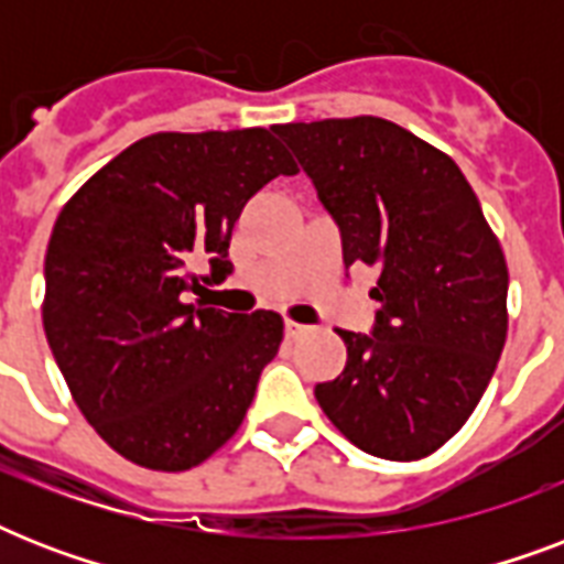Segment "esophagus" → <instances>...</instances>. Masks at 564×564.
<instances>
[{"mask_svg":"<svg viewBox=\"0 0 564 564\" xmlns=\"http://www.w3.org/2000/svg\"><path fill=\"white\" fill-rule=\"evenodd\" d=\"M283 330H286V339H301V336L307 334L310 327L299 325V322H286V325H283Z\"/></svg>","mask_w":564,"mask_h":564,"instance_id":"obj_1","label":"esophagus"}]
</instances>
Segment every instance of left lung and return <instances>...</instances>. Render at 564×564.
Segmentation results:
<instances>
[{
    "label": "left lung",
    "mask_w": 564,
    "mask_h": 564,
    "mask_svg": "<svg viewBox=\"0 0 564 564\" xmlns=\"http://www.w3.org/2000/svg\"><path fill=\"white\" fill-rule=\"evenodd\" d=\"M343 234V260L377 272L371 334L339 330L348 362L316 401L348 442L410 463L480 403L507 343L509 272L451 158L380 117L274 126Z\"/></svg>",
    "instance_id": "8db88e82"
}]
</instances>
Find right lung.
Listing matches in <instances>:
<instances>
[{
    "label": "right lung",
    "instance_id": "obj_1",
    "mask_svg": "<svg viewBox=\"0 0 564 564\" xmlns=\"http://www.w3.org/2000/svg\"><path fill=\"white\" fill-rule=\"evenodd\" d=\"M295 172L265 128L163 131L64 204L46 248L43 330L73 401L119 456L187 471L239 430L283 318L187 304V292L228 278L246 202Z\"/></svg>",
    "mask_w": 564,
    "mask_h": 564
}]
</instances>
